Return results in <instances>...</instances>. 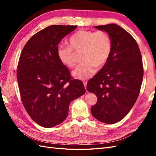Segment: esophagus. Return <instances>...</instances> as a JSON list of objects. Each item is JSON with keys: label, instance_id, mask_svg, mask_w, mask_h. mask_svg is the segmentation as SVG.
Masks as SVG:
<instances>
[{"label": "esophagus", "instance_id": "1", "mask_svg": "<svg viewBox=\"0 0 156 156\" xmlns=\"http://www.w3.org/2000/svg\"><path fill=\"white\" fill-rule=\"evenodd\" d=\"M83 84H84V87H85V89H86V90H87V81H86V80H83Z\"/></svg>", "mask_w": 156, "mask_h": 156}]
</instances>
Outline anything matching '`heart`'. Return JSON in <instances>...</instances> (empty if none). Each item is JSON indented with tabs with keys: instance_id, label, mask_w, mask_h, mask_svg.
<instances>
[{
	"instance_id": "1",
	"label": "heart",
	"mask_w": 156,
	"mask_h": 156,
	"mask_svg": "<svg viewBox=\"0 0 156 156\" xmlns=\"http://www.w3.org/2000/svg\"><path fill=\"white\" fill-rule=\"evenodd\" d=\"M68 44L69 46L59 45L56 53L61 63L72 68L76 64L73 51H83V62L72 72L73 76L79 79L92 77L96 72L97 66H102L107 62L112 51L111 37L102 30H80L69 37Z\"/></svg>"
}]
</instances>
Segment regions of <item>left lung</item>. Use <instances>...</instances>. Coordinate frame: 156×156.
<instances>
[{"instance_id":"8db88e82","label":"left lung","mask_w":156,"mask_h":156,"mask_svg":"<svg viewBox=\"0 0 156 156\" xmlns=\"http://www.w3.org/2000/svg\"><path fill=\"white\" fill-rule=\"evenodd\" d=\"M95 27L108 33L112 51L104 66L87 83V90L98 97L91 112L99 121L115 124L124 119L137 100L144 73L142 56L133 36L120 26Z\"/></svg>"}]
</instances>
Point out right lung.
Segmentation results:
<instances>
[{
  "label": "right lung",
  "mask_w": 156,
  "mask_h": 156,
  "mask_svg": "<svg viewBox=\"0 0 156 156\" xmlns=\"http://www.w3.org/2000/svg\"><path fill=\"white\" fill-rule=\"evenodd\" d=\"M77 25H51L32 36L21 52L17 79L23 105L31 119L44 127L66 119L69 103L86 90L59 60L56 50Z\"/></svg>",
  "instance_id": "obj_1"
}]
</instances>
